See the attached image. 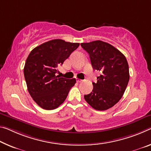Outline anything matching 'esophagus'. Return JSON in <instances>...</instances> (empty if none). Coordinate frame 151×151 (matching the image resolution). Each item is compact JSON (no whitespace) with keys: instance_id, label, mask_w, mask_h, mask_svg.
<instances>
[{"instance_id":"obj_1","label":"esophagus","mask_w":151,"mask_h":151,"mask_svg":"<svg viewBox=\"0 0 151 151\" xmlns=\"http://www.w3.org/2000/svg\"><path fill=\"white\" fill-rule=\"evenodd\" d=\"M82 81H83V80H81V79H78V78L76 79V82H77V83H81Z\"/></svg>"}]
</instances>
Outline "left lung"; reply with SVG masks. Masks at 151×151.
<instances>
[{"mask_svg": "<svg viewBox=\"0 0 151 151\" xmlns=\"http://www.w3.org/2000/svg\"><path fill=\"white\" fill-rule=\"evenodd\" d=\"M89 54L94 70H100L97 83H93L92 92L84 95L85 101L99 111L108 109L118 103L127 87L130 75L124 55L113 45L100 40L82 43Z\"/></svg>", "mask_w": 151, "mask_h": 151, "instance_id": "obj_1", "label": "left lung"}]
</instances>
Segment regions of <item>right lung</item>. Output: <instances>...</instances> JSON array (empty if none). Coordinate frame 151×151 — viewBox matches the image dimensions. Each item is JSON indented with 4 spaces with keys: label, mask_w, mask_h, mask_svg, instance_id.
Here are the masks:
<instances>
[{
    "label": "right lung",
    "mask_w": 151,
    "mask_h": 151,
    "mask_svg": "<svg viewBox=\"0 0 151 151\" xmlns=\"http://www.w3.org/2000/svg\"><path fill=\"white\" fill-rule=\"evenodd\" d=\"M79 46L78 43L52 40L32 50L24 66L28 91L34 101L47 110L54 109L65 101L75 78L56 75L57 68Z\"/></svg>",
    "instance_id": "1"
}]
</instances>
